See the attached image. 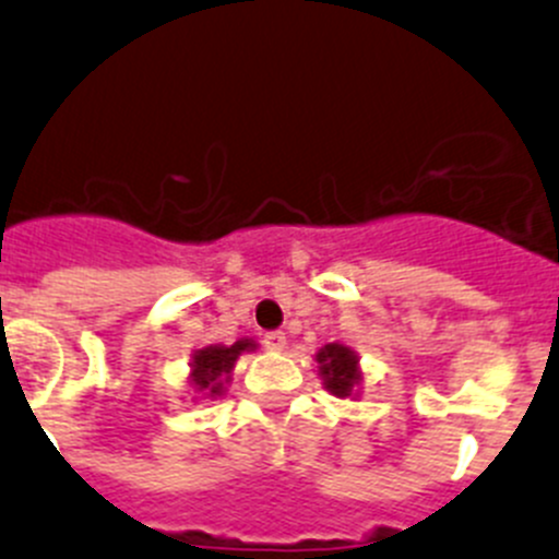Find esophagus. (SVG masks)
<instances>
[{"label":"esophagus","mask_w":559,"mask_h":559,"mask_svg":"<svg viewBox=\"0 0 559 559\" xmlns=\"http://www.w3.org/2000/svg\"><path fill=\"white\" fill-rule=\"evenodd\" d=\"M264 346H267L270 352L286 349V333H281V330H270V333H264Z\"/></svg>","instance_id":"obj_1"}]
</instances>
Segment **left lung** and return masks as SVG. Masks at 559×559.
<instances>
[{
    "instance_id": "1",
    "label": "left lung",
    "mask_w": 559,
    "mask_h": 559,
    "mask_svg": "<svg viewBox=\"0 0 559 559\" xmlns=\"http://www.w3.org/2000/svg\"><path fill=\"white\" fill-rule=\"evenodd\" d=\"M319 362V377H322V384L338 399H346L357 390L362 373L360 366H357V355L344 344H324L322 349L317 352Z\"/></svg>"
}]
</instances>
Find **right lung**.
Returning a JSON list of instances; mask_svg holds the SVG:
<instances>
[{"label": "right lung", "instance_id": "right-lung-1", "mask_svg": "<svg viewBox=\"0 0 559 559\" xmlns=\"http://www.w3.org/2000/svg\"><path fill=\"white\" fill-rule=\"evenodd\" d=\"M251 349H257V344L251 338L235 341L231 346L213 344L204 346V349H197L191 360V384L204 395H221L224 393V384L229 382L237 357Z\"/></svg>", "mask_w": 559, "mask_h": 559}]
</instances>
